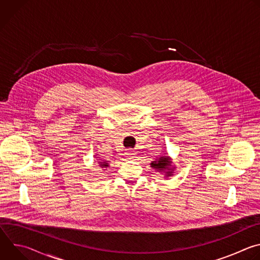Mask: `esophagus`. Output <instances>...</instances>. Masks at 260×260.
Listing matches in <instances>:
<instances>
[{
	"label": "esophagus",
	"mask_w": 260,
	"mask_h": 260,
	"mask_svg": "<svg viewBox=\"0 0 260 260\" xmlns=\"http://www.w3.org/2000/svg\"><path fill=\"white\" fill-rule=\"evenodd\" d=\"M125 154H126L129 158H133V157L135 156V154H136V153H135L134 151H132V150H129V149H128V150L126 151V153H125Z\"/></svg>",
	"instance_id": "34e87169"
}]
</instances>
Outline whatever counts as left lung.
Instances as JSON below:
<instances>
[{"instance_id": "1", "label": "left lung", "mask_w": 260, "mask_h": 260, "mask_svg": "<svg viewBox=\"0 0 260 260\" xmlns=\"http://www.w3.org/2000/svg\"><path fill=\"white\" fill-rule=\"evenodd\" d=\"M171 161H169V157L168 156H162V157H159V160L158 161H154L151 164V167L156 169V170H159V171H162V170H170L169 169V166ZM172 172H167V175L168 176H171Z\"/></svg>"}]
</instances>
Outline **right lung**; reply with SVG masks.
<instances>
[{
	"label": "right lung",
	"mask_w": 260,
	"mask_h": 260,
	"mask_svg": "<svg viewBox=\"0 0 260 260\" xmlns=\"http://www.w3.org/2000/svg\"><path fill=\"white\" fill-rule=\"evenodd\" d=\"M100 164H101V165H100V167H101V168H104V167H106V168H107V167L109 166L107 162H100Z\"/></svg>",
	"instance_id": "obj_1"
}]
</instances>
